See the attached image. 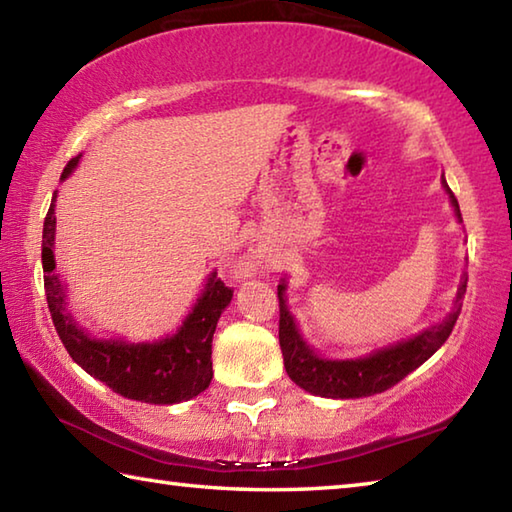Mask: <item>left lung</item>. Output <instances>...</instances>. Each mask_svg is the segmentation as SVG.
I'll return each instance as SVG.
<instances>
[{
    "mask_svg": "<svg viewBox=\"0 0 512 512\" xmlns=\"http://www.w3.org/2000/svg\"><path fill=\"white\" fill-rule=\"evenodd\" d=\"M443 187L449 194V201L456 212V219L463 223L461 207H458L456 196L445 183ZM467 277L463 275L461 287H458L454 311L443 323H436L411 339L397 341L386 348L375 350L359 359H323L302 341L296 327V320L287 309V280L277 284V300H280V348L284 357V368L291 381H296L300 388H305L311 395L334 397V400H352V397H368L384 393L393 388L397 381H402L409 372L420 368L440 345H443L456 325V318L461 314L463 298H465Z\"/></svg>",
    "mask_w": 512,
    "mask_h": 512,
    "instance_id": "8db88e82",
    "label": "left lung"
}]
</instances>
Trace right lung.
<instances>
[{
    "label": "right lung",
    "instance_id": "obj_1",
    "mask_svg": "<svg viewBox=\"0 0 512 512\" xmlns=\"http://www.w3.org/2000/svg\"><path fill=\"white\" fill-rule=\"evenodd\" d=\"M81 155L67 162L60 180H65L79 164ZM56 194L45 216L42 228V271H45V293L51 320L69 352L79 366L99 379L112 391L128 400L146 404H178L203 393L212 381V336L223 309L230 305L232 289L216 280V273L207 277V284L189 311L185 323L176 334L155 343H124L94 339L83 327L76 325L65 309V287L54 273V216Z\"/></svg>",
    "mask_w": 512,
    "mask_h": 512
}]
</instances>
